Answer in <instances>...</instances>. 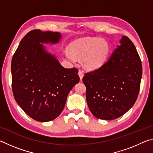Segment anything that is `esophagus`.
<instances>
[{"label":"esophagus","mask_w":153,"mask_h":153,"mask_svg":"<svg viewBox=\"0 0 153 153\" xmlns=\"http://www.w3.org/2000/svg\"><path fill=\"white\" fill-rule=\"evenodd\" d=\"M78 75H79V76L80 79L82 80V78H83V76H84V72H83L82 70H79Z\"/></svg>","instance_id":"1"}]
</instances>
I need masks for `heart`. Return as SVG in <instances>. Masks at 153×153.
<instances>
[{"mask_svg": "<svg viewBox=\"0 0 153 153\" xmlns=\"http://www.w3.org/2000/svg\"><path fill=\"white\" fill-rule=\"evenodd\" d=\"M71 52L65 51V56L71 61L76 58L84 57V65L90 69L101 66L108 53V45L105 40L98 38H86L79 40L71 45Z\"/></svg>", "mask_w": 153, "mask_h": 153, "instance_id": "b5f03b06", "label": "heart"}]
</instances>
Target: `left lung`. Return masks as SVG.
Masks as SVG:
<instances>
[{
	"instance_id": "1",
	"label": "left lung",
	"mask_w": 153,
	"mask_h": 153,
	"mask_svg": "<svg viewBox=\"0 0 153 153\" xmlns=\"http://www.w3.org/2000/svg\"><path fill=\"white\" fill-rule=\"evenodd\" d=\"M105 63L83 77L86 101L94 117L113 120L128 111L136 101L142 74V62L127 36Z\"/></svg>"
}]
</instances>
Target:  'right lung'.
Instances as JSON below:
<instances>
[{"label":"right lung","instance_id":"1","mask_svg":"<svg viewBox=\"0 0 153 153\" xmlns=\"http://www.w3.org/2000/svg\"><path fill=\"white\" fill-rule=\"evenodd\" d=\"M61 37L59 32L33 30L22 38L12 58L15 99L30 117L41 122L60 115L69 92L79 81L78 69L65 68L40 44L56 43Z\"/></svg>","mask_w":153,"mask_h":153}]
</instances>
